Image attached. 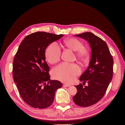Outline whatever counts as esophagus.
<instances>
[{"mask_svg": "<svg viewBox=\"0 0 125 125\" xmlns=\"http://www.w3.org/2000/svg\"><path fill=\"white\" fill-rule=\"evenodd\" d=\"M70 86V84H63V87H69Z\"/></svg>", "mask_w": 125, "mask_h": 125, "instance_id": "obj_1", "label": "esophagus"}]
</instances>
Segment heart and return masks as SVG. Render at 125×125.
<instances>
[{
  "label": "heart",
  "instance_id": "b5f03b06",
  "mask_svg": "<svg viewBox=\"0 0 125 125\" xmlns=\"http://www.w3.org/2000/svg\"><path fill=\"white\" fill-rule=\"evenodd\" d=\"M62 44L68 50L74 52L78 60L84 62L88 60L90 50L86 46L83 45L81 40L70 37L63 40ZM45 55L49 62L54 64L59 61L61 51L56 44L51 43L45 50ZM80 73V68L76 64L62 63L55 68L52 70V75L56 79L66 83H71Z\"/></svg>",
  "mask_w": 125,
  "mask_h": 125
}]
</instances>
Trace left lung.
I'll use <instances>...</instances> for the list:
<instances>
[{
	"mask_svg": "<svg viewBox=\"0 0 125 125\" xmlns=\"http://www.w3.org/2000/svg\"><path fill=\"white\" fill-rule=\"evenodd\" d=\"M75 36L88 41L92 52L89 66L79 79L88 85L75 86L77 93L73 99L79 106L88 107L97 103L106 91L112 79L113 59L107 44L99 37L88 32Z\"/></svg>",
	"mask_w": 125,
	"mask_h": 125,
	"instance_id": "8db88e82",
	"label": "left lung"
}]
</instances>
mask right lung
I'll return each instance as SVG.
<instances>
[{
    "instance_id": "1",
    "label": "right lung",
    "mask_w": 125,
    "mask_h": 125,
    "mask_svg": "<svg viewBox=\"0 0 125 125\" xmlns=\"http://www.w3.org/2000/svg\"><path fill=\"white\" fill-rule=\"evenodd\" d=\"M63 36L35 32L26 36L18 48L13 62V80L22 100L31 107H49L56 91L62 87L60 81L50 79L45 52L49 44Z\"/></svg>"
}]
</instances>
